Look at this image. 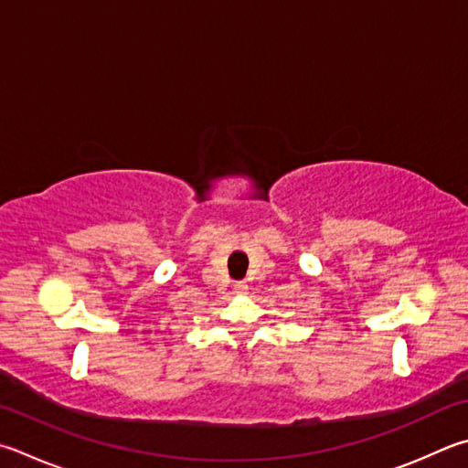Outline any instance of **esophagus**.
<instances>
[{
    "instance_id": "1",
    "label": "esophagus",
    "mask_w": 468,
    "mask_h": 468,
    "mask_svg": "<svg viewBox=\"0 0 468 468\" xmlns=\"http://www.w3.org/2000/svg\"><path fill=\"white\" fill-rule=\"evenodd\" d=\"M235 291H237V292H245V291H248V284H245V282H237V284H235Z\"/></svg>"
}]
</instances>
